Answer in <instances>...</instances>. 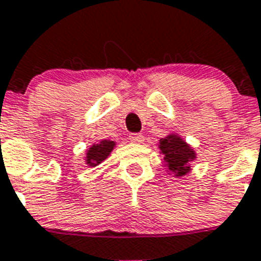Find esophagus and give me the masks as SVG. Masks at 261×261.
Wrapping results in <instances>:
<instances>
[{
	"mask_svg": "<svg viewBox=\"0 0 261 261\" xmlns=\"http://www.w3.org/2000/svg\"><path fill=\"white\" fill-rule=\"evenodd\" d=\"M130 141L133 143H142L145 141V137L142 134H130Z\"/></svg>",
	"mask_w": 261,
	"mask_h": 261,
	"instance_id": "obj_1",
	"label": "esophagus"
}]
</instances>
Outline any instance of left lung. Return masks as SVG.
Masks as SVG:
<instances>
[{
  "label": "left lung",
  "instance_id": "obj_1",
  "mask_svg": "<svg viewBox=\"0 0 261 261\" xmlns=\"http://www.w3.org/2000/svg\"><path fill=\"white\" fill-rule=\"evenodd\" d=\"M158 149L164 155L162 164L169 174L173 173L174 177L181 178L192 170L190 162L197 158L196 151L178 134H169L167 137L161 138Z\"/></svg>",
  "mask_w": 261,
  "mask_h": 261
}]
</instances>
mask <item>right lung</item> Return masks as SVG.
Wrapping results in <instances>:
<instances>
[{
    "label": "right lung",
    "mask_w": 261,
    "mask_h": 261,
    "mask_svg": "<svg viewBox=\"0 0 261 261\" xmlns=\"http://www.w3.org/2000/svg\"><path fill=\"white\" fill-rule=\"evenodd\" d=\"M115 145V142L110 141V139H103V141L97 142V143H94L86 152V156H84L86 165L94 167L101 164L111 154Z\"/></svg>",
    "instance_id": "add662e5"
}]
</instances>
